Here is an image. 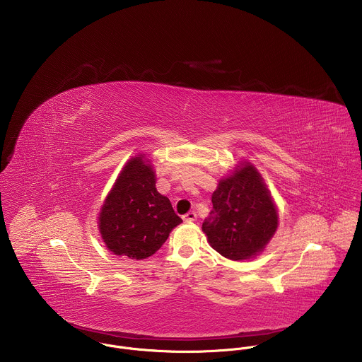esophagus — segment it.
<instances>
[{
    "label": "esophagus",
    "instance_id": "1",
    "mask_svg": "<svg viewBox=\"0 0 362 362\" xmlns=\"http://www.w3.org/2000/svg\"><path fill=\"white\" fill-rule=\"evenodd\" d=\"M182 218H184V221H187V223H192V221L197 220V213H195V211H188L187 214L182 216Z\"/></svg>",
    "mask_w": 362,
    "mask_h": 362
}]
</instances>
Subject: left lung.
<instances>
[{
  "label": "left lung",
  "instance_id": "1",
  "mask_svg": "<svg viewBox=\"0 0 362 362\" xmlns=\"http://www.w3.org/2000/svg\"><path fill=\"white\" fill-rule=\"evenodd\" d=\"M211 204L202 230L211 248L226 258L255 257L277 228V210L251 163L218 182Z\"/></svg>",
  "mask_w": 362,
  "mask_h": 362
}]
</instances>
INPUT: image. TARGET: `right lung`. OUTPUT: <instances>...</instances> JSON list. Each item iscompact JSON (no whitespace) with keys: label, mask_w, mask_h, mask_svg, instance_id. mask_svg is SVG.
<instances>
[{"label":"right lung","mask_w":362,"mask_h":362,"mask_svg":"<svg viewBox=\"0 0 362 362\" xmlns=\"http://www.w3.org/2000/svg\"><path fill=\"white\" fill-rule=\"evenodd\" d=\"M180 223L168 198L157 192L155 173L142 157L127 163L99 217L107 248L129 259L152 257Z\"/></svg>","instance_id":"right-lung-1"}]
</instances>
